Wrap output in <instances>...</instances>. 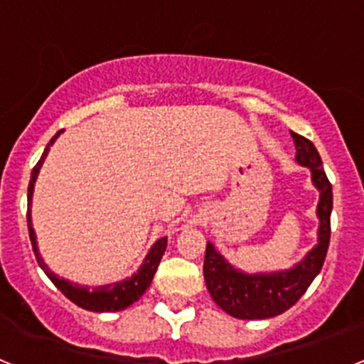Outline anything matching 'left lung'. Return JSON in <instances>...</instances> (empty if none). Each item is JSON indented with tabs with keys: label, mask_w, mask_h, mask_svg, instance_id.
<instances>
[{
	"label": "left lung",
	"mask_w": 364,
	"mask_h": 364,
	"mask_svg": "<svg viewBox=\"0 0 364 364\" xmlns=\"http://www.w3.org/2000/svg\"><path fill=\"white\" fill-rule=\"evenodd\" d=\"M291 138L297 149L295 160L301 166L310 167L311 182L319 191L317 244L294 268L269 273H244L242 269L231 266L215 250L213 244H205L204 279L208 291L222 310L237 319H269L284 314L308 290L326 259L333 205L332 184L324 173L323 160L314 144L297 133H291Z\"/></svg>",
	"instance_id": "8db88e82"
}]
</instances>
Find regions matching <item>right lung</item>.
I'll list each match as a JSON object with an SVG mask.
<instances>
[{
  "label": "right lung",
  "mask_w": 364,
  "mask_h": 364,
  "mask_svg": "<svg viewBox=\"0 0 364 364\" xmlns=\"http://www.w3.org/2000/svg\"><path fill=\"white\" fill-rule=\"evenodd\" d=\"M62 134V131H58L53 136L47 147H45L43 154H41L40 162L36 164V167L32 169L31 173V182H28V213H27V224H28V237H31L32 250H34V255H36L38 264L43 269L45 275L53 281V284L56 286L58 290L62 291L69 301H73L74 304H78L80 308L89 311H120L125 310L127 306H131L133 302H136L138 299L146 294V290L151 286V281L154 277V272L159 268L160 259H162L164 252H166L167 246V237H162L156 242L151 246L149 253L144 259L142 266L138 268L136 273H133L131 277L124 279V281L111 282V284L96 286L92 290H89V286L76 284V282H70L67 279H60L58 275H54L49 269V266L45 264L43 259H41L40 252H38V242H36V233H34V228H32V217H31V204H32V193H34V184H36L38 173H40L41 166H43L47 154H49L50 146L56 142V138Z\"/></svg>",
  "instance_id": "add662e5"
}]
</instances>
